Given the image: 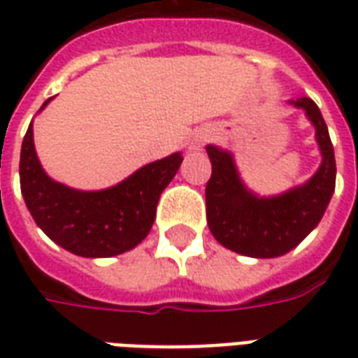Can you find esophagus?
<instances>
[{"instance_id": "obj_1", "label": "esophagus", "mask_w": 358, "mask_h": 358, "mask_svg": "<svg viewBox=\"0 0 358 358\" xmlns=\"http://www.w3.org/2000/svg\"><path fill=\"white\" fill-rule=\"evenodd\" d=\"M209 140V134H201V136H195L194 140V148H201L205 141Z\"/></svg>"}]
</instances>
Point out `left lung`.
<instances>
[{
  "mask_svg": "<svg viewBox=\"0 0 358 358\" xmlns=\"http://www.w3.org/2000/svg\"><path fill=\"white\" fill-rule=\"evenodd\" d=\"M287 103L305 110L322 155L318 171L305 184L261 197L243 184L230 151L207 145L213 164L205 187L209 230L220 245L240 255L274 259L289 253L318 226L336 189L334 145L318 105L308 97Z\"/></svg>",
  "mask_w": 358,
  "mask_h": 358,
  "instance_id": "8db88e82",
  "label": "left lung"
}]
</instances>
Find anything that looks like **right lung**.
Masks as SVG:
<instances>
[{"label":"right lung","instance_id":"1","mask_svg":"<svg viewBox=\"0 0 358 358\" xmlns=\"http://www.w3.org/2000/svg\"><path fill=\"white\" fill-rule=\"evenodd\" d=\"M51 101L43 103L42 109ZM40 109V110H42ZM184 161L172 153L97 192L74 189L50 178L34 148L32 122L20 149V192L42 232L78 257H115L145 240L155 222L157 203Z\"/></svg>","mask_w":358,"mask_h":358}]
</instances>
